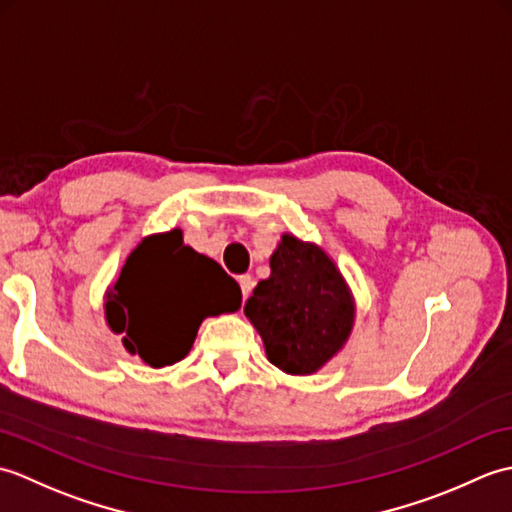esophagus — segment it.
Segmentation results:
<instances>
[{"label":"esophagus","mask_w":512,"mask_h":512,"mask_svg":"<svg viewBox=\"0 0 512 512\" xmlns=\"http://www.w3.org/2000/svg\"><path fill=\"white\" fill-rule=\"evenodd\" d=\"M253 286H255V281H253V277H250V275L239 277V288H242V297L244 299L250 297V292H253Z\"/></svg>","instance_id":"esophagus-1"}]
</instances>
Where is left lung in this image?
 <instances>
[{
    "mask_svg": "<svg viewBox=\"0 0 512 512\" xmlns=\"http://www.w3.org/2000/svg\"><path fill=\"white\" fill-rule=\"evenodd\" d=\"M244 314L262 334L270 363L286 374H312L350 336L354 303L319 246L284 235Z\"/></svg>",
    "mask_w": 512,
    "mask_h": 512,
    "instance_id": "left-lung-1",
    "label": "left lung"
}]
</instances>
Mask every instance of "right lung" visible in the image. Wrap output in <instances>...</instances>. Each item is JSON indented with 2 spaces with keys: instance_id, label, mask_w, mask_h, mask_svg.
<instances>
[{
  "instance_id": "add662e5",
  "label": "right lung",
  "mask_w": 512,
  "mask_h": 512,
  "mask_svg": "<svg viewBox=\"0 0 512 512\" xmlns=\"http://www.w3.org/2000/svg\"><path fill=\"white\" fill-rule=\"evenodd\" d=\"M237 281L213 259L182 244V233L145 237L107 292L105 314L132 354L165 367L189 354L204 317L235 312Z\"/></svg>"
}]
</instances>
